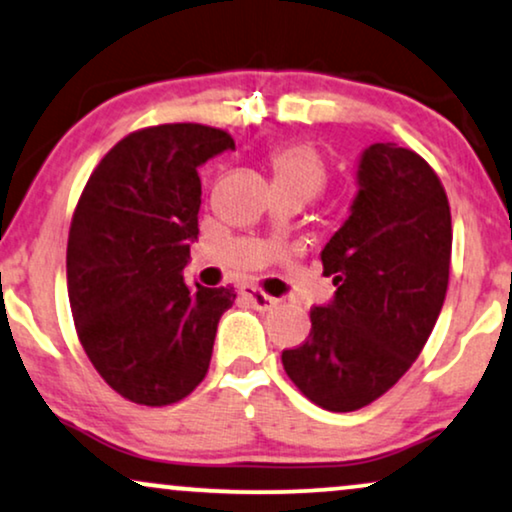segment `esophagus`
Wrapping results in <instances>:
<instances>
[{"instance_id":"34e87169","label":"esophagus","mask_w":512,"mask_h":512,"mask_svg":"<svg viewBox=\"0 0 512 512\" xmlns=\"http://www.w3.org/2000/svg\"><path fill=\"white\" fill-rule=\"evenodd\" d=\"M242 294L251 301V304H254L256 311H273L277 306L275 296H268L266 292H261V289L256 287H242Z\"/></svg>"}]
</instances>
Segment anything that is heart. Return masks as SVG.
Instances as JSON below:
<instances>
[{
	"label": "heart",
	"instance_id": "obj_1",
	"mask_svg": "<svg viewBox=\"0 0 512 512\" xmlns=\"http://www.w3.org/2000/svg\"><path fill=\"white\" fill-rule=\"evenodd\" d=\"M270 168L275 175V187L299 189L308 199L315 197L327 182L323 156L311 144H287L270 154Z\"/></svg>",
	"mask_w": 512,
	"mask_h": 512
}]
</instances>
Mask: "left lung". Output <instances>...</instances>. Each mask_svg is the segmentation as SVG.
<instances>
[{
  "label": "left lung",
  "instance_id": "left-lung-1",
  "mask_svg": "<svg viewBox=\"0 0 512 512\" xmlns=\"http://www.w3.org/2000/svg\"><path fill=\"white\" fill-rule=\"evenodd\" d=\"M349 218L325 244L332 301L311 334L282 351L296 387L332 413L368 406L394 387L434 330L451 266V208L415 151L370 144L358 159Z\"/></svg>",
  "mask_w": 512,
  "mask_h": 512
}]
</instances>
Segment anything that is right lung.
<instances>
[{
    "instance_id": "right-lung-1",
    "label": "right lung",
    "mask_w": 512,
    "mask_h": 512,
    "mask_svg": "<svg viewBox=\"0 0 512 512\" xmlns=\"http://www.w3.org/2000/svg\"><path fill=\"white\" fill-rule=\"evenodd\" d=\"M235 149L223 130L168 123L104 156L75 208L66 251L75 330L111 389L142 406L185 399L208 372L232 287L185 285L199 237V166Z\"/></svg>"
}]
</instances>
